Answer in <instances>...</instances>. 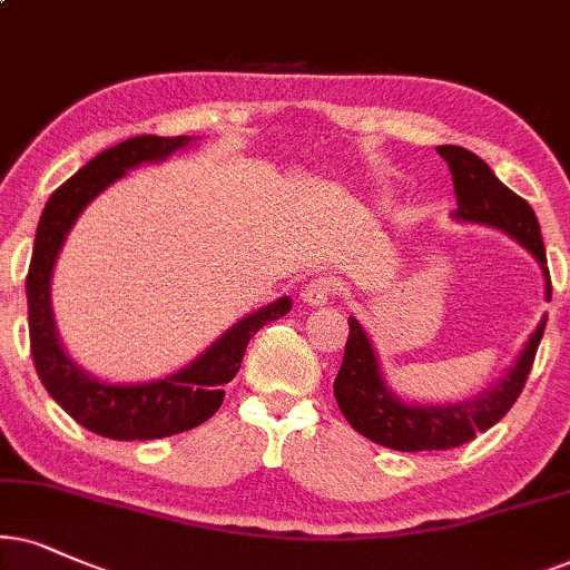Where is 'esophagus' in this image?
I'll return each instance as SVG.
<instances>
[{
  "label": "esophagus",
  "instance_id": "34e87169",
  "mask_svg": "<svg viewBox=\"0 0 570 570\" xmlns=\"http://www.w3.org/2000/svg\"><path fill=\"white\" fill-rule=\"evenodd\" d=\"M334 284H331L328 278H313V281H307L305 286H302V292H299V297H302V302H307V305H326V302L334 297Z\"/></svg>",
  "mask_w": 570,
  "mask_h": 570
}]
</instances>
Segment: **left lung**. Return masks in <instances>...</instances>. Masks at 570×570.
<instances>
[{
  "instance_id": "obj_1",
  "label": "left lung",
  "mask_w": 570,
  "mask_h": 570,
  "mask_svg": "<svg viewBox=\"0 0 570 570\" xmlns=\"http://www.w3.org/2000/svg\"><path fill=\"white\" fill-rule=\"evenodd\" d=\"M436 153L450 165L452 186H455L458 210L452 218L460 223H479L505 232L523 249H529L544 273V297L552 299L550 271H547V255L539 220L531 205L510 191L494 170L481 160L479 155L468 153L455 144L436 147ZM350 336L344 347L342 368L334 381V397L338 402L350 426L368 436L371 442L400 452H423V450H452L471 439L479 431L492 429L500 417L513 407L518 394L523 392L539 342H542L547 315L539 321L534 334L523 344L521 355L510 371L489 386L487 392L471 400L444 402V405H421V402H405L392 392L381 373L376 350H373L368 334L360 326L357 318L350 315Z\"/></svg>"
}]
</instances>
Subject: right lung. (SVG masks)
I'll list each match as a JSON object with an SVG mask.
<instances>
[{
	"instance_id": "add662e5",
	"label": "right lung",
	"mask_w": 570,
	"mask_h": 570,
	"mask_svg": "<svg viewBox=\"0 0 570 570\" xmlns=\"http://www.w3.org/2000/svg\"><path fill=\"white\" fill-rule=\"evenodd\" d=\"M191 141L194 136H173V139L134 136L105 149L49 197L39 228H36L31 268L26 278L28 331H31L36 373L52 400L76 423L118 442H134V439L144 442V439L181 434L213 417L226 394L223 386L242 368L249 338L265 323L278 321L292 309L289 297L271 302L249 313L247 318L236 321L186 368L155 381H141V384H115V381L91 376L65 352L52 313V273L65 236L70 234L86 205L97 199L107 186L144 163L168 160L173 153L189 147Z\"/></svg>"
}]
</instances>
